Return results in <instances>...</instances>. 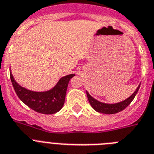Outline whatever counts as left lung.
Here are the masks:
<instances>
[{
	"label": "left lung",
	"mask_w": 154,
	"mask_h": 154,
	"mask_svg": "<svg viewBox=\"0 0 154 154\" xmlns=\"http://www.w3.org/2000/svg\"><path fill=\"white\" fill-rule=\"evenodd\" d=\"M139 87H140V85L138 86V88H137L135 92L133 93L131 96L128 97L127 99H125V100L121 102V103H114V104L101 103V102L98 101L95 99H94L93 97H91V95H89V93L88 91H86V93H87V96L88 99L89 103L91 104V107L95 111L99 112V113H106V114H113V113H119V112H121L123 109H125L132 102V100L134 99L135 95H136L137 92L139 91Z\"/></svg>",
	"instance_id": "left-lung-1"
}]
</instances>
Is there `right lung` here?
Masks as SVG:
<instances>
[{
  "label": "right lung",
  "mask_w": 154,
  "mask_h": 154,
  "mask_svg": "<svg viewBox=\"0 0 154 154\" xmlns=\"http://www.w3.org/2000/svg\"><path fill=\"white\" fill-rule=\"evenodd\" d=\"M75 74L62 77L55 87L47 91H33L22 87L14 79L10 73V78L15 91L20 100L30 109L43 114H53L63 108L65 102L67 86L69 80Z\"/></svg>",
  "instance_id": "obj_1"
}]
</instances>
